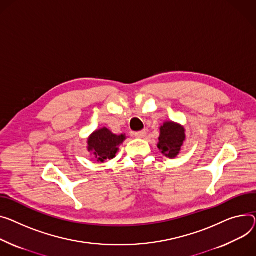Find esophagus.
<instances>
[{"instance_id":"34e87169","label":"esophagus","mask_w":256,"mask_h":256,"mask_svg":"<svg viewBox=\"0 0 256 256\" xmlns=\"http://www.w3.org/2000/svg\"><path fill=\"white\" fill-rule=\"evenodd\" d=\"M146 130H140V132H134V137L136 138H139V139H142V138H145L146 137Z\"/></svg>"}]
</instances>
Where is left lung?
I'll return each mask as SVG.
<instances>
[{"instance_id":"8db88e82","label":"left lung","mask_w":256,"mask_h":256,"mask_svg":"<svg viewBox=\"0 0 256 256\" xmlns=\"http://www.w3.org/2000/svg\"><path fill=\"white\" fill-rule=\"evenodd\" d=\"M158 147L164 156L170 158H176L185 141V128L173 122H166L160 126Z\"/></svg>"}]
</instances>
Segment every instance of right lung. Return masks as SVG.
Here are the masks:
<instances>
[{"label":"right lung","instance_id":"add662e5","mask_svg":"<svg viewBox=\"0 0 256 256\" xmlns=\"http://www.w3.org/2000/svg\"><path fill=\"white\" fill-rule=\"evenodd\" d=\"M126 140V134H115L107 128H103L94 132L88 140V150L98 162H104L107 160L115 158L119 145Z\"/></svg>","mask_w":256,"mask_h":256}]
</instances>
